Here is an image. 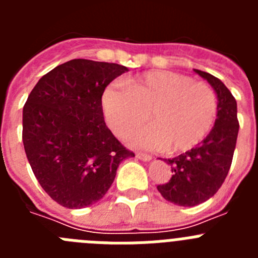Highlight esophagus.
<instances>
[{"label":"esophagus","mask_w":258,"mask_h":258,"mask_svg":"<svg viewBox=\"0 0 258 258\" xmlns=\"http://www.w3.org/2000/svg\"><path fill=\"white\" fill-rule=\"evenodd\" d=\"M136 157H137V159H140V160H143V161H150L152 159V157L150 156V155L142 154V152H137Z\"/></svg>","instance_id":"esophagus-1"}]
</instances>
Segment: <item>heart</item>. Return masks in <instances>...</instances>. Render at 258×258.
<instances>
[{"label": "heart", "instance_id": "heart-1", "mask_svg": "<svg viewBox=\"0 0 258 258\" xmlns=\"http://www.w3.org/2000/svg\"><path fill=\"white\" fill-rule=\"evenodd\" d=\"M126 85L107 86L102 107L109 127L120 137L150 118L151 125L127 136L136 147L188 151L206 138L217 118L213 89L184 75L150 71L129 79Z\"/></svg>", "mask_w": 258, "mask_h": 258}]
</instances>
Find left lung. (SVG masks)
I'll list each match as a JSON object with an SVG mask.
<instances>
[{
    "mask_svg": "<svg viewBox=\"0 0 258 258\" xmlns=\"http://www.w3.org/2000/svg\"><path fill=\"white\" fill-rule=\"evenodd\" d=\"M194 71L217 93L218 112L213 129L197 147L165 159L172 175L168 182L157 184V190L164 199L179 207L202 204L220 190L231 166L239 132L236 101L231 92L213 75Z\"/></svg>",
    "mask_w": 258,
    "mask_h": 258,
    "instance_id": "left-lung-1",
    "label": "left lung"
}]
</instances>
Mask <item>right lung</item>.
<instances>
[{"instance_id":"add662e5","label":"right lung","mask_w":258,"mask_h":258,"mask_svg":"<svg viewBox=\"0 0 258 258\" xmlns=\"http://www.w3.org/2000/svg\"><path fill=\"white\" fill-rule=\"evenodd\" d=\"M127 68L72 59L38 80L23 107V145L33 174L60 206L80 209L106 195L118 164L134 156L103 117L102 95Z\"/></svg>"}]
</instances>
